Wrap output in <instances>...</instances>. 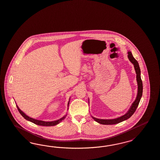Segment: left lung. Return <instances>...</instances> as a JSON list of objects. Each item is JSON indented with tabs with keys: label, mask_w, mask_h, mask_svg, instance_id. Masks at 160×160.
<instances>
[{
	"label": "left lung",
	"mask_w": 160,
	"mask_h": 160,
	"mask_svg": "<svg viewBox=\"0 0 160 160\" xmlns=\"http://www.w3.org/2000/svg\"><path fill=\"white\" fill-rule=\"evenodd\" d=\"M128 57L129 61L133 64L134 70L136 74V81L138 83V93H137L136 98L134 102L132 103L130 108L128 109V112L125 114L120 116V117L114 118V119H99L91 115L92 117L94 119V120L99 124H104V125H111V124H118L119 122H121L128 120L134 114L141 101V98L142 96V92H143V84L141 80V69L138 64V62L134 59L132 52L130 51H128Z\"/></svg>",
	"instance_id": "1"
}]
</instances>
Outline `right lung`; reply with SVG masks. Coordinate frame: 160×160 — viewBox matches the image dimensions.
<instances>
[{"mask_svg":"<svg viewBox=\"0 0 160 160\" xmlns=\"http://www.w3.org/2000/svg\"><path fill=\"white\" fill-rule=\"evenodd\" d=\"M70 98L69 99V101L68 102V107H69V103H70ZM17 107L18 108V110L19 111V113L21 114V115H22L26 120L29 121V122H32L33 123L38 125V126H55V125H57L58 124H59L61 122H62L63 120L65 119V118L66 117V116L67 114L64 115V117H62V118L58 119L57 120H55V121H52V122H45V121H42V120H36V119H34V118H31L30 117H28V115H26V114L22 112L20 109L19 108V107H18V105H17Z\"/></svg>","mask_w":160,"mask_h":160,"instance_id":"right-lung-1","label":"right lung"}]
</instances>
